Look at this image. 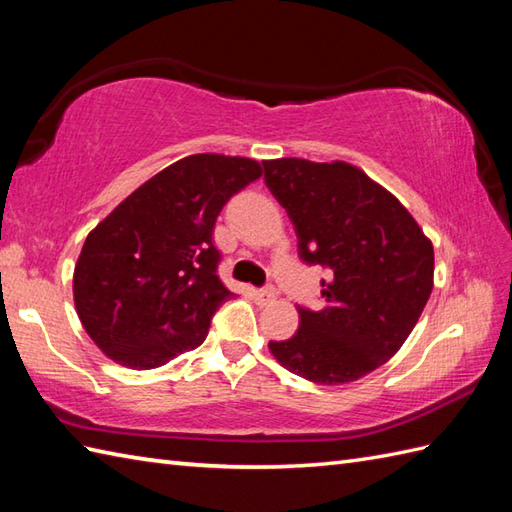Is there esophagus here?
<instances>
[{
	"mask_svg": "<svg viewBox=\"0 0 512 512\" xmlns=\"http://www.w3.org/2000/svg\"><path fill=\"white\" fill-rule=\"evenodd\" d=\"M254 298L258 304H271L276 300V289L274 287H265V289H258L254 291Z\"/></svg>",
	"mask_w": 512,
	"mask_h": 512,
	"instance_id": "esophagus-1",
	"label": "esophagus"
}]
</instances>
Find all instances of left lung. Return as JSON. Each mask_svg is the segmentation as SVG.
Masks as SVG:
<instances>
[{
    "label": "left lung",
    "instance_id": "left-lung-1",
    "mask_svg": "<svg viewBox=\"0 0 512 512\" xmlns=\"http://www.w3.org/2000/svg\"><path fill=\"white\" fill-rule=\"evenodd\" d=\"M265 184L287 210L306 263L331 269L322 311L298 309L291 339L269 342L298 377L342 385L392 359L434 289V245L403 203L348 162L265 160Z\"/></svg>",
    "mask_w": 512,
    "mask_h": 512
}]
</instances>
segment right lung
Instances as JSON below:
<instances>
[{"mask_svg":"<svg viewBox=\"0 0 512 512\" xmlns=\"http://www.w3.org/2000/svg\"><path fill=\"white\" fill-rule=\"evenodd\" d=\"M263 175L249 157L197 153L166 166L87 234L74 267L85 333L131 370H153L208 335L232 298L217 276L214 223L234 192Z\"/></svg>","mask_w":512,"mask_h":512,"instance_id":"add662e5","label":"right lung"}]
</instances>
